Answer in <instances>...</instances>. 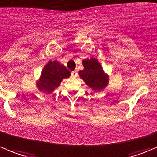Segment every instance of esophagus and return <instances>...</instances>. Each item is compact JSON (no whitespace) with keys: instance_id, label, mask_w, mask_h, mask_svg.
I'll return each instance as SVG.
<instances>
[{"instance_id":"esophagus-1","label":"esophagus","mask_w":157,"mask_h":157,"mask_svg":"<svg viewBox=\"0 0 157 157\" xmlns=\"http://www.w3.org/2000/svg\"><path fill=\"white\" fill-rule=\"evenodd\" d=\"M77 72L76 71V70L71 72V77H73V78H75V77H77Z\"/></svg>"}]
</instances>
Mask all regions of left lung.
I'll use <instances>...</instances> for the list:
<instances>
[{
  "label": "left lung",
  "mask_w": 157,
  "mask_h": 157,
  "mask_svg": "<svg viewBox=\"0 0 157 157\" xmlns=\"http://www.w3.org/2000/svg\"><path fill=\"white\" fill-rule=\"evenodd\" d=\"M82 63L84 68L79 71V76L89 87L95 91H99L108 86L109 77L105 74L97 59L94 57L85 59Z\"/></svg>",
  "instance_id": "8db88e82"
}]
</instances>
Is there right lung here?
<instances>
[{"label":"right lung","instance_id":"add662e5","mask_svg":"<svg viewBox=\"0 0 157 157\" xmlns=\"http://www.w3.org/2000/svg\"><path fill=\"white\" fill-rule=\"evenodd\" d=\"M70 72L58 61H49L42 70L39 80L36 82L38 89L44 93L50 94L59 86L63 79L68 78Z\"/></svg>","mask_w":157,"mask_h":157}]
</instances>
